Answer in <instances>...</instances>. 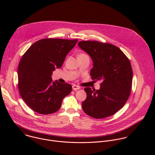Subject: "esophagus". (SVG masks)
<instances>
[{"instance_id":"34e87169","label":"esophagus","mask_w":155,"mask_h":155,"mask_svg":"<svg viewBox=\"0 0 155 155\" xmlns=\"http://www.w3.org/2000/svg\"><path fill=\"white\" fill-rule=\"evenodd\" d=\"M72 89L73 90H80V87L77 86V85H75V84H74L72 86Z\"/></svg>"}]
</instances>
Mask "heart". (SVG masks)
<instances>
[{"mask_svg": "<svg viewBox=\"0 0 155 155\" xmlns=\"http://www.w3.org/2000/svg\"><path fill=\"white\" fill-rule=\"evenodd\" d=\"M80 55H87V54H80Z\"/></svg>", "mask_w": 155, "mask_h": 155, "instance_id": "1", "label": "heart"}]
</instances>
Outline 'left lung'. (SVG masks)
<instances>
[{
    "label": "left lung",
    "instance_id": "obj_1",
    "mask_svg": "<svg viewBox=\"0 0 155 155\" xmlns=\"http://www.w3.org/2000/svg\"><path fill=\"white\" fill-rule=\"evenodd\" d=\"M78 45L93 61L92 80L101 81L99 90L84 87L87 96L82 102L84 112L96 119L113 115L124 105L130 94L132 69L129 59L108 43L85 40Z\"/></svg>",
    "mask_w": 155,
    "mask_h": 155
}]
</instances>
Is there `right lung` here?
Returning <instances> with one entry per match:
<instances>
[{
	"label": "right lung",
	"mask_w": 155,
	"mask_h": 155,
	"mask_svg": "<svg viewBox=\"0 0 155 155\" xmlns=\"http://www.w3.org/2000/svg\"><path fill=\"white\" fill-rule=\"evenodd\" d=\"M77 39L43 38L37 41L22 57L18 68L21 97L34 111L51 114L60 108L71 84L52 81L53 72L62 67L65 58Z\"/></svg>",
	"instance_id": "1"
}]
</instances>
